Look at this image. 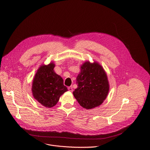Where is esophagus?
<instances>
[{"instance_id":"obj_1","label":"esophagus","mask_w":150,"mask_h":150,"mask_svg":"<svg viewBox=\"0 0 150 150\" xmlns=\"http://www.w3.org/2000/svg\"><path fill=\"white\" fill-rule=\"evenodd\" d=\"M68 90L70 92H72L73 91V88L72 86H70V87H68Z\"/></svg>"}]
</instances>
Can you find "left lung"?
Instances as JSON below:
<instances>
[{"label":"left lung","instance_id":"8db88e82","mask_svg":"<svg viewBox=\"0 0 150 150\" xmlns=\"http://www.w3.org/2000/svg\"><path fill=\"white\" fill-rule=\"evenodd\" d=\"M78 87L73 93L79 104L84 108L92 109L100 105L109 92L107 75L97 62H84L76 77Z\"/></svg>","mask_w":150,"mask_h":150}]
</instances>
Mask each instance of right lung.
Segmentation results:
<instances>
[{
  "instance_id": "right-lung-1",
  "label": "right lung",
  "mask_w": 150,
  "mask_h": 150,
  "mask_svg": "<svg viewBox=\"0 0 150 150\" xmlns=\"http://www.w3.org/2000/svg\"><path fill=\"white\" fill-rule=\"evenodd\" d=\"M54 67L53 63L41 66L33 81L32 92L34 98L47 108L56 105L60 96L67 91L62 78L53 71Z\"/></svg>"
}]
</instances>
